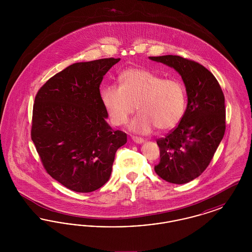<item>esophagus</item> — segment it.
<instances>
[{
    "label": "esophagus",
    "mask_w": 252,
    "mask_h": 252,
    "mask_svg": "<svg viewBox=\"0 0 252 252\" xmlns=\"http://www.w3.org/2000/svg\"><path fill=\"white\" fill-rule=\"evenodd\" d=\"M132 140L134 141V143L136 144H143L144 142L143 138H139V137H132Z\"/></svg>",
    "instance_id": "1"
}]
</instances>
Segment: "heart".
Listing matches in <instances>:
<instances>
[{
	"instance_id": "1",
	"label": "heart",
	"mask_w": 252,
	"mask_h": 252,
	"mask_svg": "<svg viewBox=\"0 0 252 252\" xmlns=\"http://www.w3.org/2000/svg\"><path fill=\"white\" fill-rule=\"evenodd\" d=\"M101 99L111 123L122 126L136 111L130 124L132 131L145 134L154 126L167 130L180 122L185 109V90L178 79H164L145 68H131L122 72L120 85H106Z\"/></svg>"
}]
</instances>
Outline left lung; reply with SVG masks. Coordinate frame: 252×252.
Listing matches in <instances>:
<instances>
[{"mask_svg": "<svg viewBox=\"0 0 252 252\" xmlns=\"http://www.w3.org/2000/svg\"><path fill=\"white\" fill-rule=\"evenodd\" d=\"M149 59L174 68L186 88L188 104L179 126L157 140L160 160L155 166L162 180L184 184L203 173L224 137L225 97L215 75L201 64L172 55Z\"/></svg>", "mask_w": 252, "mask_h": 252, "instance_id": "1", "label": "left lung"}]
</instances>
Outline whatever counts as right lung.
Instances as JSON below:
<instances>
[{"instance_id": "obj_1", "label": "right lung", "mask_w": 252, "mask_h": 252, "mask_svg": "<svg viewBox=\"0 0 252 252\" xmlns=\"http://www.w3.org/2000/svg\"><path fill=\"white\" fill-rule=\"evenodd\" d=\"M120 59L78 62L51 77L37 92L31 138L49 175L77 192L102 187L112 171L125 132L107 123L99 87Z\"/></svg>"}]
</instances>
